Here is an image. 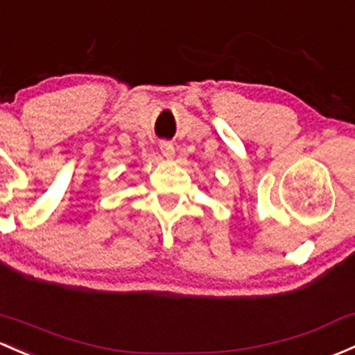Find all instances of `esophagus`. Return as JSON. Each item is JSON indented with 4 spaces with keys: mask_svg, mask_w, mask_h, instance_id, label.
I'll return each instance as SVG.
<instances>
[{
    "mask_svg": "<svg viewBox=\"0 0 355 355\" xmlns=\"http://www.w3.org/2000/svg\"><path fill=\"white\" fill-rule=\"evenodd\" d=\"M159 151H162V155L168 159L175 156V148L170 141H162V143H159Z\"/></svg>",
    "mask_w": 355,
    "mask_h": 355,
    "instance_id": "esophagus-1",
    "label": "esophagus"
}]
</instances>
